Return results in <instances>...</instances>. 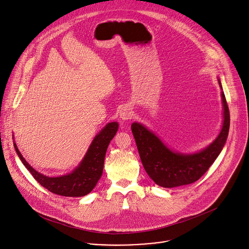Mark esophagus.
<instances>
[{"label": "esophagus", "instance_id": "34e87169", "mask_svg": "<svg viewBox=\"0 0 249 249\" xmlns=\"http://www.w3.org/2000/svg\"><path fill=\"white\" fill-rule=\"evenodd\" d=\"M132 111L130 108L128 107H123L120 111V118H122L123 120H129L132 118Z\"/></svg>", "mask_w": 249, "mask_h": 249}]
</instances>
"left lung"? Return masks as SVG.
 <instances>
[{"mask_svg":"<svg viewBox=\"0 0 249 249\" xmlns=\"http://www.w3.org/2000/svg\"><path fill=\"white\" fill-rule=\"evenodd\" d=\"M222 98L224 106L222 131L208 148L197 154L173 153L143 125L132 124L131 129L142 163L146 172L158 185L171 188L191 184L201 178L218 158L225 146L230 129V110L223 91Z\"/></svg>","mask_w":249,"mask_h":249,"instance_id":"8db88e82","label":"left lung"}]
</instances>
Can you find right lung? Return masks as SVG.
<instances>
[{
	"instance_id": "add662e5",
	"label": "right lung",
	"mask_w": 249,
	"mask_h": 249,
	"mask_svg": "<svg viewBox=\"0 0 249 249\" xmlns=\"http://www.w3.org/2000/svg\"><path fill=\"white\" fill-rule=\"evenodd\" d=\"M117 130L118 123L116 122L106 125L100 133L95 136L81 164L72 173L59 177H48L33 169L23 159L16 144L14 145L23 165L40 185L57 195L81 197L89 194L99 180L103 171L106 150Z\"/></svg>"
}]
</instances>
